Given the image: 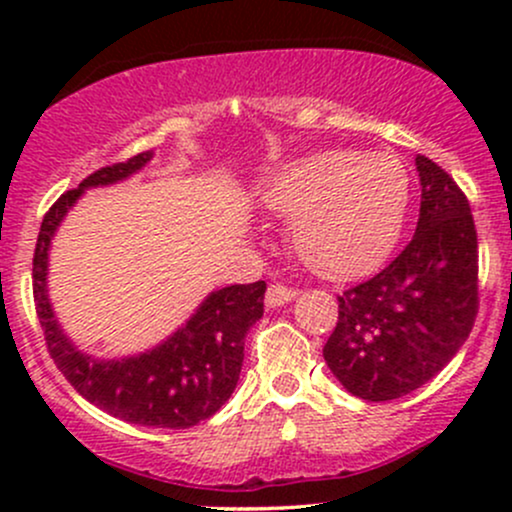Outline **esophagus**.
Instances as JSON below:
<instances>
[{"label": "esophagus", "mask_w": 512, "mask_h": 512, "mask_svg": "<svg viewBox=\"0 0 512 512\" xmlns=\"http://www.w3.org/2000/svg\"><path fill=\"white\" fill-rule=\"evenodd\" d=\"M296 296H298V291L291 289V286L272 284L267 289V305H269V308H279V305L293 301Z\"/></svg>", "instance_id": "esophagus-1"}]
</instances>
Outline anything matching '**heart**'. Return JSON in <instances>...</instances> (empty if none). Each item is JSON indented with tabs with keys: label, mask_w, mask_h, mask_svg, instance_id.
Instances as JSON below:
<instances>
[{
	"label": "heart",
	"mask_w": 512,
	"mask_h": 512,
	"mask_svg": "<svg viewBox=\"0 0 512 512\" xmlns=\"http://www.w3.org/2000/svg\"><path fill=\"white\" fill-rule=\"evenodd\" d=\"M262 202L291 219V250L305 267L327 279H358L397 248L411 178L390 151H320L286 163L262 190Z\"/></svg>",
	"instance_id": "obj_1"
}]
</instances>
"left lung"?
<instances>
[{"instance_id": "1", "label": "left lung", "mask_w": 512, "mask_h": 512, "mask_svg": "<svg viewBox=\"0 0 512 512\" xmlns=\"http://www.w3.org/2000/svg\"><path fill=\"white\" fill-rule=\"evenodd\" d=\"M419 223L380 274L351 286L322 356L351 395L390 402L419 390L452 361L479 310V245L457 182L416 156Z\"/></svg>"}]
</instances>
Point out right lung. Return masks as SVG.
I'll list each match as a JSON object with an SVG mask.
<instances>
[{
    "instance_id": "obj_1",
    "label": "right lung",
    "mask_w": 512,
    "mask_h": 512,
    "mask_svg": "<svg viewBox=\"0 0 512 512\" xmlns=\"http://www.w3.org/2000/svg\"><path fill=\"white\" fill-rule=\"evenodd\" d=\"M151 151L91 173L52 204L33 255L35 313L52 361L81 397L117 419L154 428H190L219 411L238 385L245 334L264 313L267 284H236L211 291L197 313L163 344L139 356L101 361L79 351L57 325L48 298V250L64 214L86 187L113 185L142 170Z\"/></svg>"
}]
</instances>
